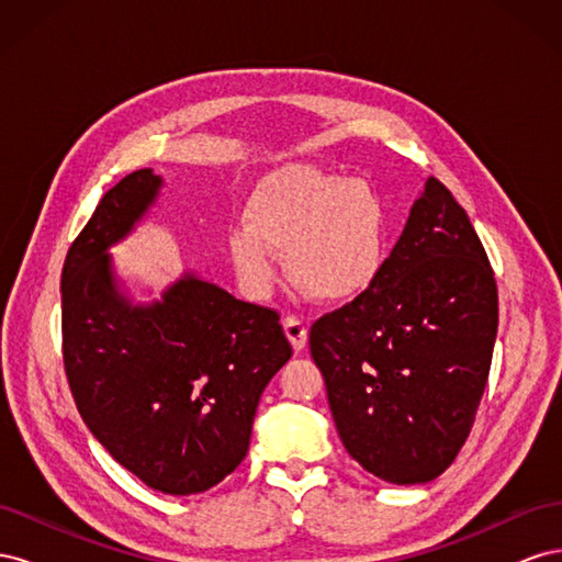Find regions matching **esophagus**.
I'll use <instances>...</instances> for the list:
<instances>
[{
	"mask_svg": "<svg viewBox=\"0 0 562 562\" xmlns=\"http://www.w3.org/2000/svg\"><path fill=\"white\" fill-rule=\"evenodd\" d=\"M283 328H285L288 339H291L293 349L295 351L304 349V345H307V326H304V321L297 318V316H285L283 318Z\"/></svg>",
	"mask_w": 562,
	"mask_h": 562,
	"instance_id": "34e87169",
	"label": "esophagus"
}]
</instances>
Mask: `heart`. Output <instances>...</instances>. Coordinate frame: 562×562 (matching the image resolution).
I'll return each instance as SVG.
<instances>
[{"label": "heart", "instance_id": "heart-1", "mask_svg": "<svg viewBox=\"0 0 562 562\" xmlns=\"http://www.w3.org/2000/svg\"><path fill=\"white\" fill-rule=\"evenodd\" d=\"M386 201L372 182L312 166H288L252 192L246 223L229 234V258L252 293L277 279L285 252L291 281L318 302H347L384 262Z\"/></svg>", "mask_w": 562, "mask_h": 562}]
</instances>
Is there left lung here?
Here are the masks:
<instances>
[{"label":"left lung","mask_w":562,"mask_h":562,"mask_svg":"<svg viewBox=\"0 0 562 562\" xmlns=\"http://www.w3.org/2000/svg\"><path fill=\"white\" fill-rule=\"evenodd\" d=\"M499 321L495 271L467 211L429 178L368 291L312 323L347 452L396 485L429 483L467 443Z\"/></svg>","instance_id":"left-lung-1"}]
</instances>
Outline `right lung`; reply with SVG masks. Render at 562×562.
<instances>
[{"label": "right lung", "mask_w": 562, "mask_h": 562, "mask_svg": "<svg viewBox=\"0 0 562 562\" xmlns=\"http://www.w3.org/2000/svg\"><path fill=\"white\" fill-rule=\"evenodd\" d=\"M133 171L100 199L63 265V363L81 419L119 464L166 495H196L244 462L267 382L291 359L279 312L184 274L149 307L116 293L112 244L155 201Z\"/></svg>", "instance_id": "1"}]
</instances>
